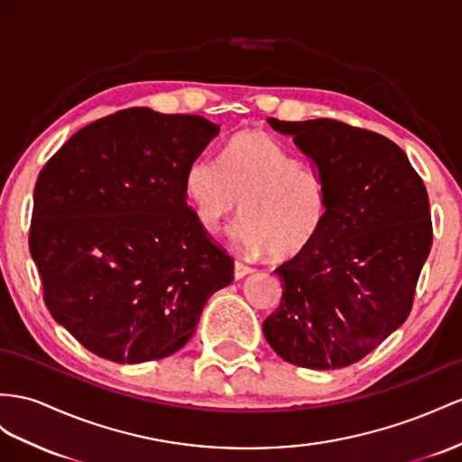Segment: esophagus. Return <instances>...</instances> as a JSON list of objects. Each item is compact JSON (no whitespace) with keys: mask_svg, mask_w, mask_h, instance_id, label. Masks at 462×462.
<instances>
[{"mask_svg":"<svg viewBox=\"0 0 462 462\" xmlns=\"http://www.w3.org/2000/svg\"><path fill=\"white\" fill-rule=\"evenodd\" d=\"M252 267L250 265H245V263H242V262H236L234 263V277L236 279H244L245 275H250L252 273Z\"/></svg>","mask_w":462,"mask_h":462,"instance_id":"1","label":"esophagus"}]
</instances>
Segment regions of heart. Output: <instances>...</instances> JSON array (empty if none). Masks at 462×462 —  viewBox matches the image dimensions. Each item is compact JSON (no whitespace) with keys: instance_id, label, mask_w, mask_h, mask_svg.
<instances>
[{"instance_id":"1","label":"heart","mask_w":462,"mask_h":462,"mask_svg":"<svg viewBox=\"0 0 462 462\" xmlns=\"http://www.w3.org/2000/svg\"><path fill=\"white\" fill-rule=\"evenodd\" d=\"M185 195L200 226L217 232L236 212L245 218L234 236L244 250L292 257L320 234L328 203L322 175L262 130L230 138L222 158L210 153L189 162Z\"/></svg>"}]
</instances>
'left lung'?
Listing matches in <instances>:
<instances>
[{
  "instance_id": "obj_1",
  "label": "left lung",
  "mask_w": 462,
  "mask_h": 462,
  "mask_svg": "<svg viewBox=\"0 0 462 462\" xmlns=\"http://www.w3.org/2000/svg\"><path fill=\"white\" fill-rule=\"evenodd\" d=\"M267 121L312 160L328 212L316 240L275 269L282 297L263 336L287 363L341 369L406 322L433 242L430 197L383 134L334 118Z\"/></svg>"
}]
</instances>
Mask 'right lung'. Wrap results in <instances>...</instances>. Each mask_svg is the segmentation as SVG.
Returning <instances> with one entry per match:
<instances>
[{
	"label": "right lung",
	"mask_w": 462,
	"mask_h": 462,
	"mask_svg": "<svg viewBox=\"0 0 462 462\" xmlns=\"http://www.w3.org/2000/svg\"><path fill=\"white\" fill-rule=\"evenodd\" d=\"M220 126L133 107L84 126L46 162L29 247L46 309L115 363L180 351L234 279V259L187 205L183 175Z\"/></svg>",
	"instance_id": "obj_1"
}]
</instances>
